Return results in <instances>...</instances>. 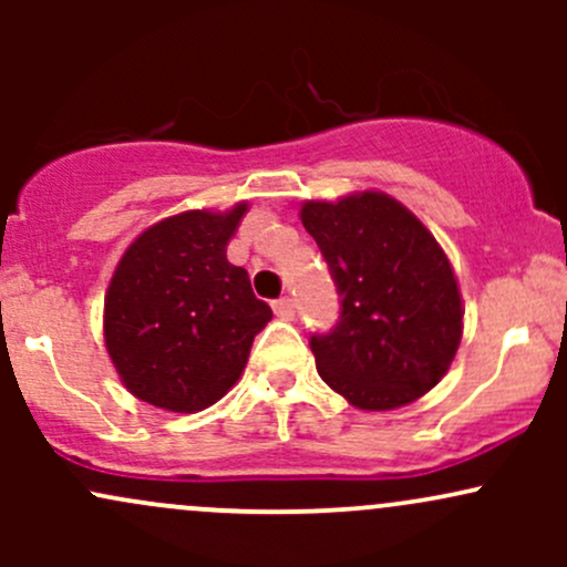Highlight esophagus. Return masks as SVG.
Instances as JSON below:
<instances>
[{"label":"esophagus","mask_w":567,"mask_h":567,"mask_svg":"<svg viewBox=\"0 0 567 567\" xmlns=\"http://www.w3.org/2000/svg\"><path fill=\"white\" fill-rule=\"evenodd\" d=\"M271 309H275V315L279 317V320H292V315H296V303H292L290 296L277 298V301L271 303Z\"/></svg>","instance_id":"34e87169"}]
</instances>
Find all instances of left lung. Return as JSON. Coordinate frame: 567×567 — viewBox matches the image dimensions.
I'll return each mask as SVG.
<instances>
[{"mask_svg": "<svg viewBox=\"0 0 567 567\" xmlns=\"http://www.w3.org/2000/svg\"><path fill=\"white\" fill-rule=\"evenodd\" d=\"M301 220L341 298L333 328L309 338L322 381L362 410L408 405L437 386L464 322L437 239L381 192L306 202Z\"/></svg>", "mask_w": 567, "mask_h": 567, "instance_id": "left-lung-1", "label": "left lung"}]
</instances>
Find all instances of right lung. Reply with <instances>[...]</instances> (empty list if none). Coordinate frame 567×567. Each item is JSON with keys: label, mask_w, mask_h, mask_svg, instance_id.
<instances>
[{"label": "right lung", "mask_w": 567, "mask_h": 567, "mask_svg": "<svg viewBox=\"0 0 567 567\" xmlns=\"http://www.w3.org/2000/svg\"><path fill=\"white\" fill-rule=\"evenodd\" d=\"M247 205L188 210L127 247L106 292L103 336L116 373L138 400L173 413L218 402L243 375L252 338L271 320L226 245Z\"/></svg>", "instance_id": "add662e5"}]
</instances>
